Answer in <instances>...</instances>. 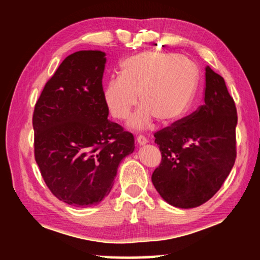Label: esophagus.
I'll list each match as a JSON object with an SVG mask.
<instances>
[{"label": "esophagus", "mask_w": 260, "mask_h": 260, "mask_svg": "<svg viewBox=\"0 0 260 260\" xmlns=\"http://www.w3.org/2000/svg\"><path fill=\"white\" fill-rule=\"evenodd\" d=\"M136 142H138L139 146H144V144L148 143V140L146 139V136L139 135L138 138H136Z\"/></svg>", "instance_id": "obj_1"}]
</instances>
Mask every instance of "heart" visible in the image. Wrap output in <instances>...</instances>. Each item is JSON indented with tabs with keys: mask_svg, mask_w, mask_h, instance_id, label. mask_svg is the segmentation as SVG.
Wrapping results in <instances>:
<instances>
[{
	"mask_svg": "<svg viewBox=\"0 0 260 260\" xmlns=\"http://www.w3.org/2000/svg\"><path fill=\"white\" fill-rule=\"evenodd\" d=\"M199 68L186 56L143 51L121 61L119 77L105 82L103 100L117 120H125L142 105L128 125L143 129L153 119L171 124L187 111L199 85Z\"/></svg>",
	"mask_w": 260,
	"mask_h": 260,
	"instance_id": "heart-1",
	"label": "heart"
}]
</instances>
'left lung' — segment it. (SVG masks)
I'll list each match as a JSON object with an SVG mask.
<instances>
[{
	"instance_id": "left-lung-1",
	"label": "left lung",
	"mask_w": 260,
	"mask_h": 260,
	"mask_svg": "<svg viewBox=\"0 0 260 260\" xmlns=\"http://www.w3.org/2000/svg\"><path fill=\"white\" fill-rule=\"evenodd\" d=\"M236 125V107L225 80L206 67L204 104L155 133L161 161L151 180L162 200L191 209L219 190L235 162Z\"/></svg>"
}]
</instances>
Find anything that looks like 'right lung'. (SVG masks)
Masks as SVG:
<instances>
[{"label": "right lung", "instance_id": "1", "mask_svg": "<svg viewBox=\"0 0 260 260\" xmlns=\"http://www.w3.org/2000/svg\"><path fill=\"white\" fill-rule=\"evenodd\" d=\"M105 54L68 56L34 108V156L52 195L69 205L99 204L113 186L120 161L134 151V136L108 119L102 79Z\"/></svg>", "mask_w": 260, "mask_h": 260}]
</instances>
